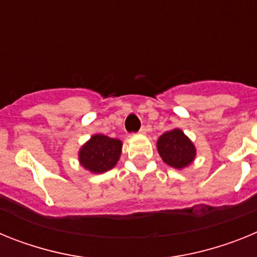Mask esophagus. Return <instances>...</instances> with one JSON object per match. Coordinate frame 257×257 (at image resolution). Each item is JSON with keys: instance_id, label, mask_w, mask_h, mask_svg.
Here are the masks:
<instances>
[{"instance_id": "esophagus-1", "label": "esophagus", "mask_w": 257, "mask_h": 257, "mask_svg": "<svg viewBox=\"0 0 257 257\" xmlns=\"http://www.w3.org/2000/svg\"><path fill=\"white\" fill-rule=\"evenodd\" d=\"M139 134L140 135H145V134H147V127H142L139 131Z\"/></svg>"}]
</instances>
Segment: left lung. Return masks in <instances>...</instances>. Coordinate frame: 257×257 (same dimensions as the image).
I'll use <instances>...</instances> for the list:
<instances>
[{"mask_svg": "<svg viewBox=\"0 0 257 257\" xmlns=\"http://www.w3.org/2000/svg\"><path fill=\"white\" fill-rule=\"evenodd\" d=\"M157 151L163 162L176 170H183L196 160L197 149L180 128H172L157 140Z\"/></svg>", "mask_w": 257, "mask_h": 257, "instance_id": "1", "label": "left lung"}]
</instances>
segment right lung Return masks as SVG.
Here are the masks:
<instances>
[{
	"mask_svg": "<svg viewBox=\"0 0 257 257\" xmlns=\"http://www.w3.org/2000/svg\"><path fill=\"white\" fill-rule=\"evenodd\" d=\"M123 143L119 139L95 134L78 151V162L91 174H103L112 170L122 153Z\"/></svg>",
	"mask_w": 257,
	"mask_h": 257,
	"instance_id": "add662e5",
	"label": "right lung"
}]
</instances>
